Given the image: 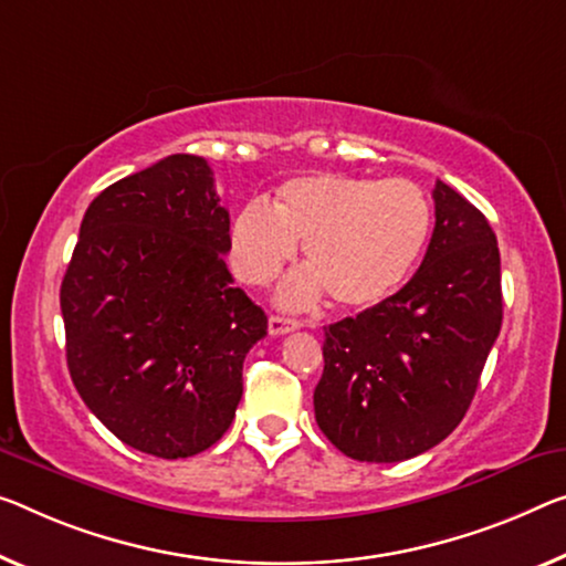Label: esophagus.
<instances>
[{
    "instance_id": "esophagus-1",
    "label": "esophagus",
    "mask_w": 566,
    "mask_h": 566,
    "mask_svg": "<svg viewBox=\"0 0 566 566\" xmlns=\"http://www.w3.org/2000/svg\"><path fill=\"white\" fill-rule=\"evenodd\" d=\"M301 326V321L295 318H285V316H271L268 318V332H271V336H281V334H289V332H295V328Z\"/></svg>"
}]
</instances>
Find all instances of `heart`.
I'll return each mask as SVG.
<instances>
[{
    "label": "heart",
    "mask_w": 566,
    "mask_h": 566,
    "mask_svg": "<svg viewBox=\"0 0 566 566\" xmlns=\"http://www.w3.org/2000/svg\"><path fill=\"white\" fill-rule=\"evenodd\" d=\"M430 228V202L415 181L321 171L285 181L271 207H242L230 258L240 281L268 285L306 242L311 268L289 277L277 301L308 308L328 293L336 306L364 311L402 289Z\"/></svg>",
    "instance_id": "obj_1"
}]
</instances>
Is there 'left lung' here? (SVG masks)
<instances>
[{
	"label": "left lung",
	"mask_w": 566,
	"mask_h": 566,
	"mask_svg": "<svg viewBox=\"0 0 566 566\" xmlns=\"http://www.w3.org/2000/svg\"><path fill=\"white\" fill-rule=\"evenodd\" d=\"M432 199L420 271L392 298L324 328L316 422L361 463H397L446 440L501 332V255L489 220L440 179Z\"/></svg>",
	"instance_id": "8db88e82"
}]
</instances>
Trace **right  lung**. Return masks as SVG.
<instances>
[{"instance_id":"right-lung-1","label":"right lung","mask_w":566,"mask_h":566,"mask_svg":"<svg viewBox=\"0 0 566 566\" xmlns=\"http://www.w3.org/2000/svg\"><path fill=\"white\" fill-rule=\"evenodd\" d=\"M230 214L210 164L171 154L118 179L81 222L60 308L73 385L142 453L189 458L228 432L263 308L224 265Z\"/></svg>"}]
</instances>
